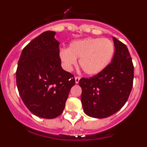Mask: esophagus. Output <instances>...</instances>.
<instances>
[{
	"label": "esophagus",
	"instance_id": "esophagus-1",
	"mask_svg": "<svg viewBox=\"0 0 147 147\" xmlns=\"http://www.w3.org/2000/svg\"><path fill=\"white\" fill-rule=\"evenodd\" d=\"M80 80V76H76V77H75V82H76V84H77V83H79Z\"/></svg>",
	"mask_w": 147,
	"mask_h": 147
}]
</instances>
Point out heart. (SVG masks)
I'll return each mask as SVG.
<instances>
[{"label": "heart", "instance_id": "1", "mask_svg": "<svg viewBox=\"0 0 147 147\" xmlns=\"http://www.w3.org/2000/svg\"><path fill=\"white\" fill-rule=\"evenodd\" d=\"M115 47L107 38H85L73 41L66 49L59 50V57L67 70H71L80 59L82 71L89 76L98 74L110 65Z\"/></svg>", "mask_w": 147, "mask_h": 147}]
</instances>
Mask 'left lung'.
I'll use <instances>...</instances> for the list:
<instances>
[{
	"mask_svg": "<svg viewBox=\"0 0 147 147\" xmlns=\"http://www.w3.org/2000/svg\"><path fill=\"white\" fill-rule=\"evenodd\" d=\"M115 54L103 71L79 82L83 110L88 116L104 119L119 111L132 90L134 66L125 44L113 37Z\"/></svg>",
	"mask_w": 147,
	"mask_h": 147,
	"instance_id": "obj_1",
	"label": "left lung"
}]
</instances>
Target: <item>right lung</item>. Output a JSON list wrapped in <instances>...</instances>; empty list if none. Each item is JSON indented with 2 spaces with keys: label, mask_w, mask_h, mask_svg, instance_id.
Returning <instances> with one entry per match:
<instances>
[{
  "label": "right lung",
  "mask_w": 147,
  "mask_h": 147,
  "mask_svg": "<svg viewBox=\"0 0 147 147\" xmlns=\"http://www.w3.org/2000/svg\"><path fill=\"white\" fill-rule=\"evenodd\" d=\"M55 32L47 31L23 49L18 61L16 82L27 108L38 117L54 119L62 114L74 75L61 67L59 42Z\"/></svg>",
  "instance_id": "obj_1"
}]
</instances>
